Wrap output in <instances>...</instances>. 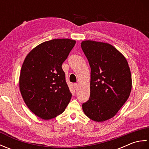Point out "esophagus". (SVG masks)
Masks as SVG:
<instances>
[{
  "label": "esophagus",
  "mask_w": 149,
  "mask_h": 149,
  "mask_svg": "<svg viewBox=\"0 0 149 149\" xmlns=\"http://www.w3.org/2000/svg\"><path fill=\"white\" fill-rule=\"evenodd\" d=\"M73 86H74V88H75V90H76L77 89V88H78V84H77V83H74V84H73Z\"/></svg>",
  "instance_id": "1"
}]
</instances>
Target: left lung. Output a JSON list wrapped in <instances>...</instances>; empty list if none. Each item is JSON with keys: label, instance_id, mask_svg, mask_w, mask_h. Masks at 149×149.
<instances>
[{"label": "left lung", "instance_id": "1", "mask_svg": "<svg viewBox=\"0 0 149 149\" xmlns=\"http://www.w3.org/2000/svg\"><path fill=\"white\" fill-rule=\"evenodd\" d=\"M81 48L91 68L90 97L83 104V110L94 121H106L118 113L130 95V68L125 57L109 43L86 40Z\"/></svg>", "mask_w": 149, "mask_h": 149}]
</instances>
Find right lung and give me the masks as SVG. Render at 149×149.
<instances>
[{
	"label": "right lung",
	"instance_id": "right-lung-1",
	"mask_svg": "<svg viewBox=\"0 0 149 149\" xmlns=\"http://www.w3.org/2000/svg\"><path fill=\"white\" fill-rule=\"evenodd\" d=\"M75 43L70 39L47 41L24 60L19 79L20 93L29 109L41 118H55L70 101L72 93L61 66Z\"/></svg>",
	"mask_w": 149,
	"mask_h": 149
}]
</instances>
